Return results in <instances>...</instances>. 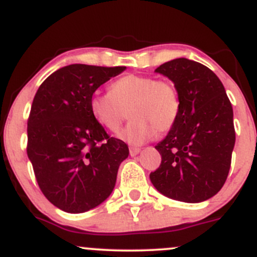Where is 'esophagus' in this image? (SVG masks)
<instances>
[{"instance_id": "1", "label": "esophagus", "mask_w": 257, "mask_h": 257, "mask_svg": "<svg viewBox=\"0 0 257 257\" xmlns=\"http://www.w3.org/2000/svg\"><path fill=\"white\" fill-rule=\"evenodd\" d=\"M140 152L141 149L137 148V147H131V148H130V155H131V157H136L137 154H140Z\"/></svg>"}]
</instances>
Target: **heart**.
Segmentation results:
<instances>
[{"instance_id":"1","label":"heart","mask_w":257,"mask_h":257,"mask_svg":"<svg viewBox=\"0 0 257 257\" xmlns=\"http://www.w3.org/2000/svg\"><path fill=\"white\" fill-rule=\"evenodd\" d=\"M92 116L100 126L115 132L127 117L131 121L119 137L130 144H142L171 130L181 113V99L175 83L153 76L127 74L110 85L109 92H96L90 99Z\"/></svg>"}]
</instances>
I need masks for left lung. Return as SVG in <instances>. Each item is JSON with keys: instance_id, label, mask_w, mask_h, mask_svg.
I'll return each mask as SVG.
<instances>
[{"instance_id": "left-lung-1", "label": "left lung", "mask_w": 257, "mask_h": 257, "mask_svg": "<svg viewBox=\"0 0 257 257\" xmlns=\"http://www.w3.org/2000/svg\"><path fill=\"white\" fill-rule=\"evenodd\" d=\"M155 73L175 83L181 113L155 146L161 164L149 177L167 198L201 203L217 194L228 176L235 143L232 104L214 71L194 60H170Z\"/></svg>"}]
</instances>
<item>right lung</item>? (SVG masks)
<instances>
[{
	"label": "right lung",
	"mask_w": 257,
	"mask_h": 257,
	"mask_svg": "<svg viewBox=\"0 0 257 257\" xmlns=\"http://www.w3.org/2000/svg\"><path fill=\"white\" fill-rule=\"evenodd\" d=\"M126 66L71 64L41 83L28 120V157L45 197L58 209L81 214L113 192L128 147L109 137L92 116L90 99Z\"/></svg>",
	"instance_id": "right-lung-1"
}]
</instances>
